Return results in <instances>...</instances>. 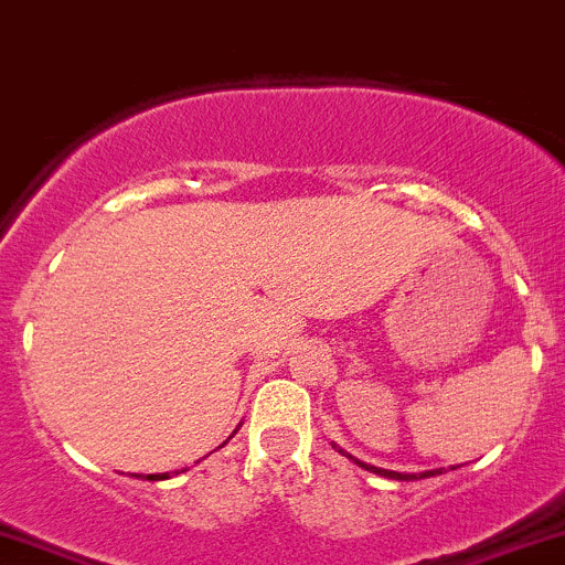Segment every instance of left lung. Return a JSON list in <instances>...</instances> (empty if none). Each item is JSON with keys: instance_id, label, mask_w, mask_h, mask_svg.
I'll return each instance as SVG.
<instances>
[{"instance_id": "left-lung-1", "label": "left lung", "mask_w": 565, "mask_h": 565, "mask_svg": "<svg viewBox=\"0 0 565 565\" xmlns=\"http://www.w3.org/2000/svg\"><path fill=\"white\" fill-rule=\"evenodd\" d=\"M348 458H353V455H348ZM355 460V458H353ZM358 466H363L366 471H374V475L380 477H391V479H423V477H434V475H441V469L436 471H423V475H402V471H387V469H377V466H369V463H361V460H355Z\"/></svg>"}]
</instances>
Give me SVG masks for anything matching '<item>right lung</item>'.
Wrapping results in <instances>:
<instances>
[{"label":"right lung","instance_id":"obj_1","mask_svg":"<svg viewBox=\"0 0 565 565\" xmlns=\"http://www.w3.org/2000/svg\"><path fill=\"white\" fill-rule=\"evenodd\" d=\"M167 477H169V475H150L148 479H167Z\"/></svg>","mask_w":565,"mask_h":565}]
</instances>
